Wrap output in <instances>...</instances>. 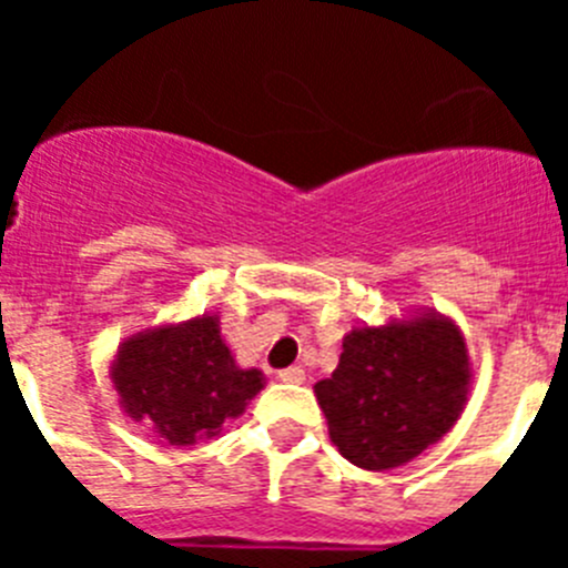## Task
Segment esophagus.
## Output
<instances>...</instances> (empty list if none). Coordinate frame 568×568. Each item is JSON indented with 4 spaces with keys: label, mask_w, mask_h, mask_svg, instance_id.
<instances>
[{
    "label": "esophagus",
    "mask_w": 568,
    "mask_h": 568,
    "mask_svg": "<svg viewBox=\"0 0 568 568\" xmlns=\"http://www.w3.org/2000/svg\"><path fill=\"white\" fill-rule=\"evenodd\" d=\"M278 378L284 384H304V366H287V369H281Z\"/></svg>",
    "instance_id": "obj_1"
}]
</instances>
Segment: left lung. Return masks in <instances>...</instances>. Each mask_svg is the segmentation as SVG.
I'll return each mask as SVG.
<instances>
[{
  "instance_id": "obj_1",
  "label": "left lung",
  "mask_w": 568,
  "mask_h": 568,
  "mask_svg": "<svg viewBox=\"0 0 568 568\" xmlns=\"http://www.w3.org/2000/svg\"><path fill=\"white\" fill-rule=\"evenodd\" d=\"M469 358L453 321L440 315L358 327L315 395L329 438L361 469H395L438 444L458 420Z\"/></svg>"
}]
</instances>
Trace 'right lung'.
Returning a JSON list of instances; mask_svg holds the SVG:
<instances>
[{
  "mask_svg": "<svg viewBox=\"0 0 568 568\" xmlns=\"http://www.w3.org/2000/svg\"><path fill=\"white\" fill-rule=\"evenodd\" d=\"M124 413L153 424L170 446L213 438L258 393V369H239L215 318L139 333L113 364Z\"/></svg>",
  "mask_w": 568,
  "mask_h": 568,
  "instance_id": "add662e5",
  "label": "right lung"
}]
</instances>
